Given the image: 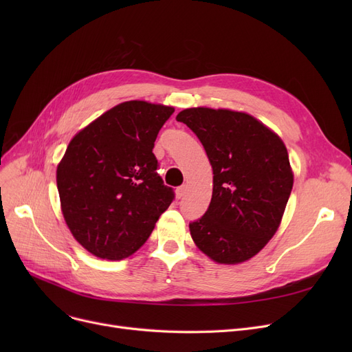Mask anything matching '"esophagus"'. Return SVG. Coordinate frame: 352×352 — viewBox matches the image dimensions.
<instances>
[{
	"instance_id": "obj_1",
	"label": "esophagus",
	"mask_w": 352,
	"mask_h": 352,
	"mask_svg": "<svg viewBox=\"0 0 352 352\" xmlns=\"http://www.w3.org/2000/svg\"><path fill=\"white\" fill-rule=\"evenodd\" d=\"M187 192V186H181L177 188V198H182Z\"/></svg>"
}]
</instances>
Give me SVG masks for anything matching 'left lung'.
Returning <instances> with one entry per match:
<instances>
[{"label": "left lung", "mask_w": 352, "mask_h": 352, "mask_svg": "<svg viewBox=\"0 0 352 352\" xmlns=\"http://www.w3.org/2000/svg\"><path fill=\"white\" fill-rule=\"evenodd\" d=\"M198 137L212 166V198L190 223L195 245L218 264L260 252L281 223L294 175L283 140L245 113L188 108L177 116Z\"/></svg>", "instance_id": "8db88e82"}]
</instances>
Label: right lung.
Returning a JSON list of instances; mask_svg holds the SVG:
<instances>
[{"instance_id": "add662e5", "label": "right lung", "mask_w": 352, "mask_h": 352, "mask_svg": "<svg viewBox=\"0 0 352 352\" xmlns=\"http://www.w3.org/2000/svg\"><path fill=\"white\" fill-rule=\"evenodd\" d=\"M173 107L126 101L74 137L57 168L65 223L104 260H122L151 235L175 194L164 186L153 153Z\"/></svg>"}]
</instances>
